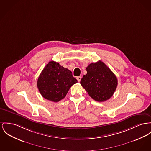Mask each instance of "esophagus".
Segmentation results:
<instances>
[{"label":"esophagus","mask_w":151,"mask_h":151,"mask_svg":"<svg viewBox=\"0 0 151 151\" xmlns=\"http://www.w3.org/2000/svg\"><path fill=\"white\" fill-rule=\"evenodd\" d=\"M81 78H82V77H81V76H78V77H77V80H78V82H80Z\"/></svg>","instance_id":"obj_1"}]
</instances>
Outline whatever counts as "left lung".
<instances>
[{"label":"left lung","instance_id":"obj_1","mask_svg":"<svg viewBox=\"0 0 151 151\" xmlns=\"http://www.w3.org/2000/svg\"><path fill=\"white\" fill-rule=\"evenodd\" d=\"M81 84L91 97L96 101L108 100L113 95L117 86V78L101 60L91 63L86 68Z\"/></svg>","mask_w":151,"mask_h":151}]
</instances>
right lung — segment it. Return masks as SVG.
<instances>
[{
  "label": "right lung",
  "instance_id": "add662e5",
  "mask_svg": "<svg viewBox=\"0 0 151 151\" xmlns=\"http://www.w3.org/2000/svg\"><path fill=\"white\" fill-rule=\"evenodd\" d=\"M77 82L71 71L52 60L42 71L37 87L43 98L57 102L64 99L71 86Z\"/></svg>",
  "mask_w": 151,
  "mask_h": 151
}]
</instances>
